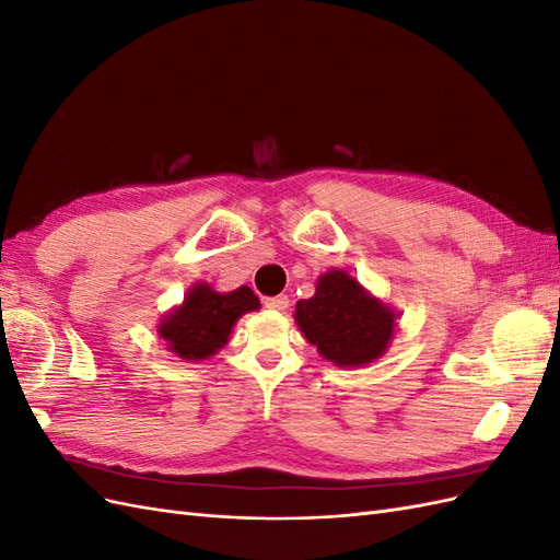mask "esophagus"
Instances as JSON below:
<instances>
[{
  "mask_svg": "<svg viewBox=\"0 0 560 560\" xmlns=\"http://www.w3.org/2000/svg\"><path fill=\"white\" fill-rule=\"evenodd\" d=\"M264 306L270 308V311H284L287 306H290V299H287L284 294H278V296H266L264 299Z\"/></svg>",
  "mask_w": 560,
  "mask_h": 560,
  "instance_id": "34e87169",
  "label": "esophagus"
}]
</instances>
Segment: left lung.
<instances>
[{
    "mask_svg": "<svg viewBox=\"0 0 560 560\" xmlns=\"http://www.w3.org/2000/svg\"><path fill=\"white\" fill-rule=\"evenodd\" d=\"M296 322L322 358L338 366L374 362L395 331V313L343 270L317 280L315 296L296 303Z\"/></svg>",
    "mask_w": 560,
    "mask_h": 560,
    "instance_id": "1",
    "label": "left lung"
}]
</instances>
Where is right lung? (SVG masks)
<instances>
[{"instance_id":"obj_1","label":"right lung","mask_w":560,"mask_h":560,"mask_svg":"<svg viewBox=\"0 0 560 560\" xmlns=\"http://www.w3.org/2000/svg\"><path fill=\"white\" fill-rule=\"evenodd\" d=\"M257 308L259 299L249 287L217 294L210 284L200 282L182 306L161 322L159 334L179 358L206 360L229 341L235 319Z\"/></svg>"}]
</instances>
